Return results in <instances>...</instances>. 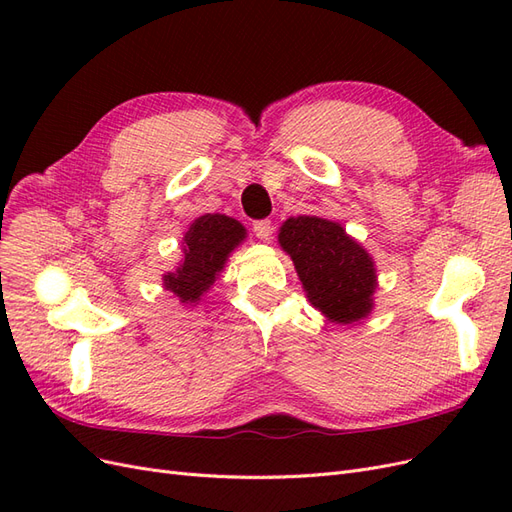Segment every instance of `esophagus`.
Instances as JSON below:
<instances>
[{"mask_svg":"<svg viewBox=\"0 0 512 512\" xmlns=\"http://www.w3.org/2000/svg\"><path fill=\"white\" fill-rule=\"evenodd\" d=\"M252 230H254V235H256L260 241H267V239L271 237V230H273L271 220H258V222H254Z\"/></svg>","mask_w":512,"mask_h":512,"instance_id":"34e87169","label":"esophagus"}]
</instances>
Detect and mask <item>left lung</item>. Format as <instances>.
I'll use <instances>...</instances> for the list:
<instances>
[{
    "instance_id": "8db88e82",
    "label": "left lung",
    "mask_w": 512,
    "mask_h": 512,
    "mask_svg": "<svg viewBox=\"0 0 512 512\" xmlns=\"http://www.w3.org/2000/svg\"><path fill=\"white\" fill-rule=\"evenodd\" d=\"M280 243L290 254L314 307L333 322H354L371 312L376 269L346 230L316 215L284 222Z\"/></svg>"
}]
</instances>
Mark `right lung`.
<instances>
[{
    "label": "right lung",
    "mask_w": 512,
    "mask_h": 512,
    "mask_svg": "<svg viewBox=\"0 0 512 512\" xmlns=\"http://www.w3.org/2000/svg\"><path fill=\"white\" fill-rule=\"evenodd\" d=\"M245 239V228L220 213H207L190 226L183 237V262L175 273L164 275L166 290L181 303H196L224 267L228 254Z\"/></svg>",
    "instance_id": "1"
}]
</instances>
